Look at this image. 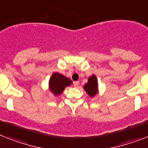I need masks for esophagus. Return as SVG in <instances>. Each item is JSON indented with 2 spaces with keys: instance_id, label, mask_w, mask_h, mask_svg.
I'll return each mask as SVG.
<instances>
[{
  "instance_id": "1",
  "label": "esophagus",
  "mask_w": 148,
  "mask_h": 148,
  "mask_svg": "<svg viewBox=\"0 0 148 148\" xmlns=\"http://www.w3.org/2000/svg\"><path fill=\"white\" fill-rule=\"evenodd\" d=\"M80 85V82L76 81V82H74V87H78Z\"/></svg>"
}]
</instances>
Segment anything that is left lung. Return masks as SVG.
I'll return each mask as SVG.
<instances>
[{
	"label": "left lung",
	"mask_w": 148,
	"mask_h": 148,
	"mask_svg": "<svg viewBox=\"0 0 148 148\" xmlns=\"http://www.w3.org/2000/svg\"><path fill=\"white\" fill-rule=\"evenodd\" d=\"M84 89L89 97L93 98L99 94V84L97 77L95 74H92L88 78V82L84 84Z\"/></svg>",
	"instance_id": "obj_1"
}]
</instances>
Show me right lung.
<instances>
[{
  "label": "right lung",
  "mask_w": 148,
  "mask_h": 148,
  "mask_svg": "<svg viewBox=\"0 0 148 148\" xmlns=\"http://www.w3.org/2000/svg\"><path fill=\"white\" fill-rule=\"evenodd\" d=\"M71 80L58 72H54L49 80L48 89L55 96L61 95L67 86L72 84Z\"/></svg>",
  "instance_id": "1"
}]
</instances>
